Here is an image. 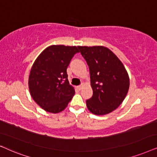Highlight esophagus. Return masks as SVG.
<instances>
[{
	"label": "esophagus",
	"instance_id": "obj_1",
	"mask_svg": "<svg viewBox=\"0 0 157 157\" xmlns=\"http://www.w3.org/2000/svg\"><path fill=\"white\" fill-rule=\"evenodd\" d=\"M83 86H84V84H83V83H82V84L79 85V86H77V89H78V90H81V89L82 88Z\"/></svg>",
	"mask_w": 157,
	"mask_h": 157
}]
</instances>
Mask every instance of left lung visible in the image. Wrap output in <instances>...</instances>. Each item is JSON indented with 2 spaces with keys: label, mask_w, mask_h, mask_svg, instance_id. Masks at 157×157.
Masks as SVG:
<instances>
[{
  "label": "left lung",
  "mask_w": 157,
  "mask_h": 157,
  "mask_svg": "<svg viewBox=\"0 0 157 157\" xmlns=\"http://www.w3.org/2000/svg\"><path fill=\"white\" fill-rule=\"evenodd\" d=\"M89 67L93 94L86 100L88 110L105 115L116 110L126 98L129 77L124 64L108 48L78 47Z\"/></svg>",
  "instance_id": "left-lung-1"
}]
</instances>
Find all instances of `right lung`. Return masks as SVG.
Returning <instances> with one entry per match:
<instances>
[{"instance_id":"add662e5","label":"right lung","mask_w":157,"mask_h":157,"mask_svg":"<svg viewBox=\"0 0 157 157\" xmlns=\"http://www.w3.org/2000/svg\"><path fill=\"white\" fill-rule=\"evenodd\" d=\"M78 52L76 47L50 46L33 63L29 78V90L33 100L46 111H62L75 95V90L69 83L67 68Z\"/></svg>"}]
</instances>
